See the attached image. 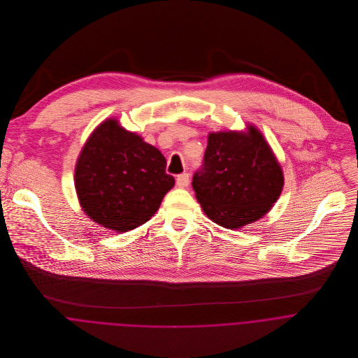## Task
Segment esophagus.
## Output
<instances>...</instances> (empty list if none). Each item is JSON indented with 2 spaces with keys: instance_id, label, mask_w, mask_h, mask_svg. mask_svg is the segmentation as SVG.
<instances>
[{
  "instance_id": "34e87169",
  "label": "esophagus",
  "mask_w": 358,
  "mask_h": 358,
  "mask_svg": "<svg viewBox=\"0 0 358 358\" xmlns=\"http://www.w3.org/2000/svg\"><path fill=\"white\" fill-rule=\"evenodd\" d=\"M189 182H190V176H189V173H180V175H178V178H176V185H178V187H187L189 186Z\"/></svg>"
}]
</instances>
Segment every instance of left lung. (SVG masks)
<instances>
[{"label":"left lung","instance_id":"8db88e82","mask_svg":"<svg viewBox=\"0 0 358 358\" xmlns=\"http://www.w3.org/2000/svg\"><path fill=\"white\" fill-rule=\"evenodd\" d=\"M193 189L205 215L224 229L264 216L281 194V166L254 125L248 132L209 134Z\"/></svg>","mask_w":358,"mask_h":358}]
</instances>
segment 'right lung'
Listing matches in <instances>:
<instances>
[{
    "mask_svg": "<svg viewBox=\"0 0 358 358\" xmlns=\"http://www.w3.org/2000/svg\"><path fill=\"white\" fill-rule=\"evenodd\" d=\"M158 149L106 120L88 138L76 165L84 212L103 227L128 231L148 222L173 187Z\"/></svg>",
    "mask_w": 358,
    "mask_h": 358,
    "instance_id": "obj_1",
    "label": "right lung"
}]
</instances>
